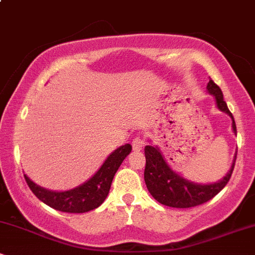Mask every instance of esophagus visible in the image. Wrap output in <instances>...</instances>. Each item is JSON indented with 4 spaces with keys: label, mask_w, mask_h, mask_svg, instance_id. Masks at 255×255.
Returning <instances> with one entry per match:
<instances>
[{
    "label": "esophagus",
    "mask_w": 255,
    "mask_h": 255,
    "mask_svg": "<svg viewBox=\"0 0 255 255\" xmlns=\"http://www.w3.org/2000/svg\"><path fill=\"white\" fill-rule=\"evenodd\" d=\"M131 146H133L134 151H140L145 146V140L141 135H136L131 141Z\"/></svg>",
    "instance_id": "obj_1"
}]
</instances>
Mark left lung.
<instances>
[{"label": "left lung", "mask_w": 255, "mask_h": 255, "mask_svg": "<svg viewBox=\"0 0 255 255\" xmlns=\"http://www.w3.org/2000/svg\"><path fill=\"white\" fill-rule=\"evenodd\" d=\"M207 91L215 96L216 104L218 109L227 113L233 119V130L236 134V125L234 121L233 114L228 109V105L224 102L222 90L215 81L210 79L207 84ZM146 165L144 171V178L148 192L158 203L165 206L177 207V209H188L201 205L211 200L224 188L225 184L229 182L234 166H235L236 156L231 169L223 180L213 184H198L189 182L180 177L177 174L169 168L164 157L160 153L159 148L147 145L145 147Z\"/></svg>", "instance_id": "left-lung-1"}]
</instances>
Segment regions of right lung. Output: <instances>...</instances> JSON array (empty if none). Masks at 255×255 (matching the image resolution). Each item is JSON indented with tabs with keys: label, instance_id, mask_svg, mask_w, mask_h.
<instances>
[{
	"label": "right lung",
	"instance_id": "obj_1",
	"mask_svg": "<svg viewBox=\"0 0 255 255\" xmlns=\"http://www.w3.org/2000/svg\"><path fill=\"white\" fill-rule=\"evenodd\" d=\"M130 151L131 146L129 144L119 147L107 158L95 176L77 188L67 192L48 191L32 182L26 175H24V177L32 193L52 209L68 213L89 212L91 210L97 209L108 197L113 178Z\"/></svg>",
	"mask_w": 255,
	"mask_h": 255
}]
</instances>
